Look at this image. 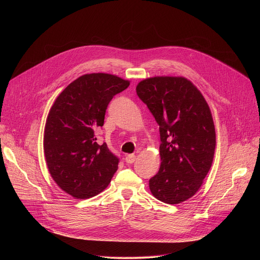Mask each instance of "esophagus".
<instances>
[{
	"mask_svg": "<svg viewBox=\"0 0 260 260\" xmlns=\"http://www.w3.org/2000/svg\"><path fill=\"white\" fill-rule=\"evenodd\" d=\"M136 160V155L135 154H128L125 156V161L127 164H133Z\"/></svg>",
	"mask_w": 260,
	"mask_h": 260,
	"instance_id": "1",
	"label": "esophagus"
}]
</instances>
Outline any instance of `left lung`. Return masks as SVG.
<instances>
[{"instance_id":"8db88e82","label":"left lung","mask_w":260,"mask_h":260,"mask_svg":"<svg viewBox=\"0 0 260 260\" xmlns=\"http://www.w3.org/2000/svg\"><path fill=\"white\" fill-rule=\"evenodd\" d=\"M138 96L159 125L160 168L149 180L152 196L177 205L192 198L208 175L216 133L202 92L181 76H155L140 81Z\"/></svg>"}]
</instances>
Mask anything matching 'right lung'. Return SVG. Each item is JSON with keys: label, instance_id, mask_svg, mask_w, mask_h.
<instances>
[{"label": "right lung", "instance_id": "obj_1", "mask_svg": "<svg viewBox=\"0 0 260 260\" xmlns=\"http://www.w3.org/2000/svg\"><path fill=\"white\" fill-rule=\"evenodd\" d=\"M129 85L116 75L85 74L55 99L44 128V154L58 187L85 200L101 193L118 169V158L106 143L96 142L106 109L113 96Z\"/></svg>", "mask_w": 260, "mask_h": 260}]
</instances>
